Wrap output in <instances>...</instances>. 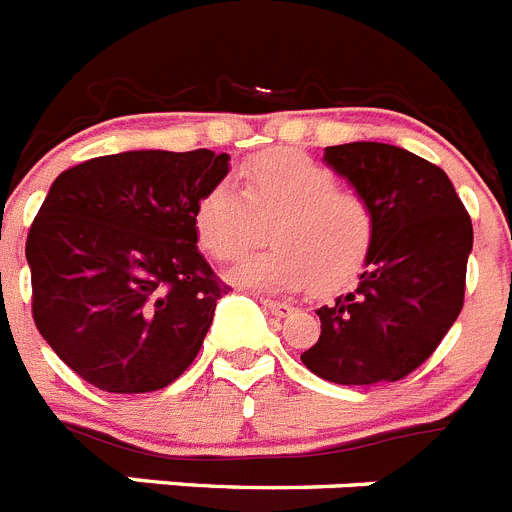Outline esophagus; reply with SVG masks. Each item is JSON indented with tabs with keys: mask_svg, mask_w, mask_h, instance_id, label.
Listing matches in <instances>:
<instances>
[{
	"mask_svg": "<svg viewBox=\"0 0 512 512\" xmlns=\"http://www.w3.org/2000/svg\"><path fill=\"white\" fill-rule=\"evenodd\" d=\"M262 306L270 311V314H275V317H288L293 311L291 304H286V301H273V299H262Z\"/></svg>",
	"mask_w": 512,
	"mask_h": 512,
	"instance_id": "34e87169",
	"label": "esophagus"
}]
</instances>
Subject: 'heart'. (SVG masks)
Instances as JSON below:
<instances>
[{
	"mask_svg": "<svg viewBox=\"0 0 512 512\" xmlns=\"http://www.w3.org/2000/svg\"><path fill=\"white\" fill-rule=\"evenodd\" d=\"M242 193L229 182L203 190L193 211L195 237L221 262L239 260L265 239L273 247L234 268L231 281L257 291L340 286L366 262L373 208L337 185L327 164L296 149L260 151L239 167Z\"/></svg>",
	"mask_w": 512,
	"mask_h": 512,
	"instance_id": "b5f03b06",
	"label": "heart"
}]
</instances>
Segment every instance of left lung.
I'll use <instances>...</instances> for the list:
<instances>
[{
    "label": "left lung",
    "mask_w": 512,
    "mask_h": 512,
    "mask_svg": "<svg viewBox=\"0 0 512 512\" xmlns=\"http://www.w3.org/2000/svg\"><path fill=\"white\" fill-rule=\"evenodd\" d=\"M324 162L371 203L373 242L358 288L317 309L322 335L301 361L332 384L399 381L461 314L469 213L441 167L399 146H327Z\"/></svg>",
    "instance_id": "obj_1"
}]
</instances>
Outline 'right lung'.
<instances>
[{"mask_svg": "<svg viewBox=\"0 0 512 512\" xmlns=\"http://www.w3.org/2000/svg\"><path fill=\"white\" fill-rule=\"evenodd\" d=\"M229 154L123 151L61 172L25 242L33 319L79 379L144 394L180 379L221 293L193 211Z\"/></svg>", "mask_w": 512, "mask_h": 512, "instance_id": "add662e5", "label": "right lung"}]
</instances>
